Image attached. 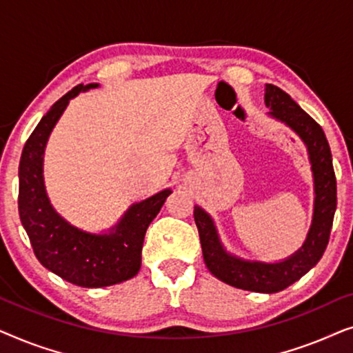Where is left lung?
<instances>
[{"label":"left lung","instance_id":"8db88e82","mask_svg":"<svg viewBox=\"0 0 353 353\" xmlns=\"http://www.w3.org/2000/svg\"><path fill=\"white\" fill-rule=\"evenodd\" d=\"M265 104L272 109L270 114L274 119L289 125L302 138L310 156L316 197L313 223L305 243L284 262H245L225 252L214 221L197 205L194 207V221L199 230L204 262L215 278L244 291L273 294L301 279L321 259L330 241L334 220L337 190L331 149L320 125L301 109L291 96L274 85H265Z\"/></svg>","mask_w":353,"mask_h":353}]
</instances>
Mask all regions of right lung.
I'll return each mask as SVG.
<instances>
[{"instance_id":"1","label":"right lung","mask_w":353,"mask_h":353,"mask_svg":"<svg viewBox=\"0 0 353 353\" xmlns=\"http://www.w3.org/2000/svg\"><path fill=\"white\" fill-rule=\"evenodd\" d=\"M96 83L77 85L43 115L19 163V215L43 267L81 288H105L127 281L139 272L146 230L170 190L130 207L109 234H90L67 223L48 201L43 185V152L51 130L72 98Z\"/></svg>"}]
</instances>
